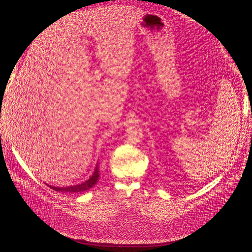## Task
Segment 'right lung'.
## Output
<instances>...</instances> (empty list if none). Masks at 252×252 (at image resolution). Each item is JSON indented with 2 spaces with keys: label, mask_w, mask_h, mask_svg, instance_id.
<instances>
[{
  "label": "right lung",
  "mask_w": 252,
  "mask_h": 252,
  "mask_svg": "<svg viewBox=\"0 0 252 252\" xmlns=\"http://www.w3.org/2000/svg\"><path fill=\"white\" fill-rule=\"evenodd\" d=\"M99 178V171H98V165L96 164L94 172L92 176L88 180L83 182L81 184L78 185H71V186H67V187H55V186H51L49 185L52 189H54L56 191H65V192H81V191H87L90 189L91 187H93L96 183H97Z\"/></svg>",
  "instance_id": "obj_1"
}]
</instances>
